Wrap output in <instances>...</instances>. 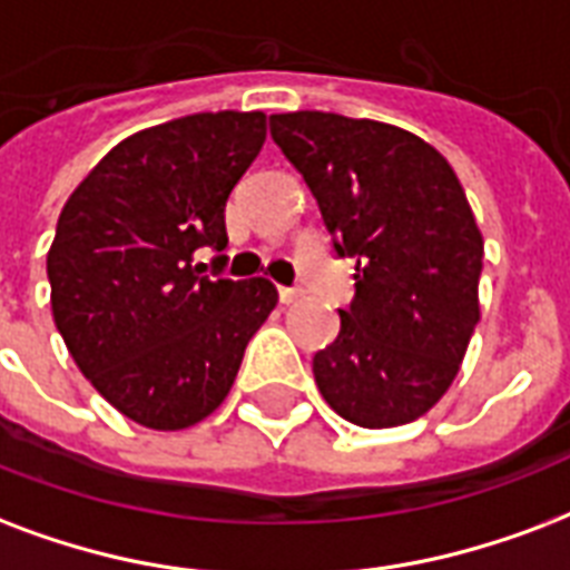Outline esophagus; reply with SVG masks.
<instances>
[{"label":"esophagus","mask_w":570,"mask_h":570,"mask_svg":"<svg viewBox=\"0 0 570 570\" xmlns=\"http://www.w3.org/2000/svg\"><path fill=\"white\" fill-rule=\"evenodd\" d=\"M302 298V293L298 289H289V286H281V304H295Z\"/></svg>","instance_id":"esophagus-1"}]
</instances>
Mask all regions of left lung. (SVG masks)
<instances>
[{
    "label": "left lung",
    "mask_w": 570,
    "mask_h": 570,
    "mask_svg": "<svg viewBox=\"0 0 570 570\" xmlns=\"http://www.w3.org/2000/svg\"><path fill=\"white\" fill-rule=\"evenodd\" d=\"M272 137L307 181L334 250L355 259L337 341L314 355L320 394L358 428H397L442 401L481 307L484 238L458 173L385 121L298 110Z\"/></svg>",
    "instance_id": "left-lung-1"
}]
</instances>
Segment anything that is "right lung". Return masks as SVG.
I'll list each match as a JSON object with an SVG mask.
<instances>
[{"instance_id": "1", "label": "right lung", "mask_w": 570, "mask_h": 570, "mask_svg": "<svg viewBox=\"0 0 570 570\" xmlns=\"http://www.w3.org/2000/svg\"><path fill=\"white\" fill-rule=\"evenodd\" d=\"M266 142V112H197L112 146L65 203L47 250L56 328L125 419L185 430L224 403L275 311L266 277L199 275L227 247L229 190Z\"/></svg>"}]
</instances>
